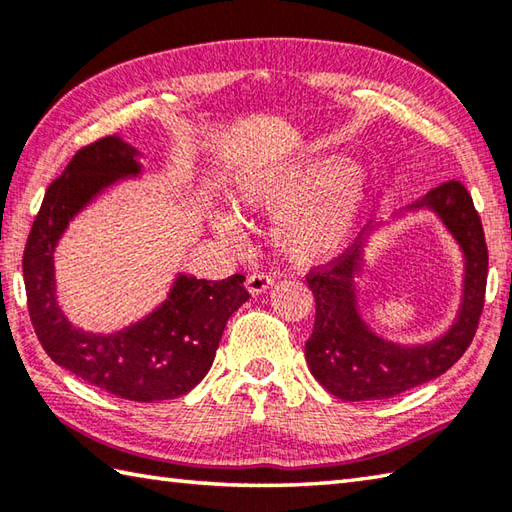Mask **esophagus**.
<instances>
[{
    "label": "esophagus",
    "instance_id": "1",
    "mask_svg": "<svg viewBox=\"0 0 512 512\" xmlns=\"http://www.w3.org/2000/svg\"><path fill=\"white\" fill-rule=\"evenodd\" d=\"M273 284H275V279L270 275L253 273V275H248V279H246V290L250 295H259V293H264V290H268Z\"/></svg>",
    "mask_w": 512,
    "mask_h": 512
}]
</instances>
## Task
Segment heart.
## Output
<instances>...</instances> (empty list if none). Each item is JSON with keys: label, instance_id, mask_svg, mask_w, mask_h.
Wrapping results in <instances>:
<instances>
[{"label": "heart", "instance_id": "b5f03b06", "mask_svg": "<svg viewBox=\"0 0 512 512\" xmlns=\"http://www.w3.org/2000/svg\"><path fill=\"white\" fill-rule=\"evenodd\" d=\"M235 202L248 213L277 215L273 242L299 264L328 259L344 248L368 206V188L353 159L315 155L293 164L253 170L237 182ZM213 228L239 242V224L215 210Z\"/></svg>", "mask_w": 512, "mask_h": 512}]
</instances>
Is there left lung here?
<instances>
[{"label":"left lung","mask_w":512,"mask_h":512,"mask_svg":"<svg viewBox=\"0 0 512 512\" xmlns=\"http://www.w3.org/2000/svg\"><path fill=\"white\" fill-rule=\"evenodd\" d=\"M408 208L433 210L462 248V308L442 337L402 346L375 335L359 315L355 275L364 262L362 246H350L328 264L310 270L306 282L315 295V326L306 342V362L317 382L344 402L388 399L444 375L466 353L482 317L488 248L482 219L466 186L450 179Z\"/></svg>","instance_id":"left-lung-1"}]
</instances>
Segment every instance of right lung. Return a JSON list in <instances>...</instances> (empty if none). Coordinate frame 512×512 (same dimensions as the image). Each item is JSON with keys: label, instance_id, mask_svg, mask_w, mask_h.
Returning a JSON list of instances; mask_svg holds the SVG:
<instances>
[{"label": "right lung", "instance_id": "right-lung-1", "mask_svg": "<svg viewBox=\"0 0 512 512\" xmlns=\"http://www.w3.org/2000/svg\"><path fill=\"white\" fill-rule=\"evenodd\" d=\"M137 157V150L119 135L77 150L46 190L22 266L30 322L55 364L130 402H164L202 382L228 317L250 295L244 275L222 282L177 275L162 306L117 333H88L68 322L55 297V246L70 219L104 188L142 173Z\"/></svg>", "mask_w": 512, "mask_h": 512}]
</instances>
